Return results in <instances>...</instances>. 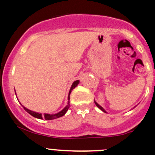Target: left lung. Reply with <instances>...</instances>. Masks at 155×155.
<instances>
[{
  "label": "left lung",
  "mask_w": 155,
  "mask_h": 155,
  "mask_svg": "<svg viewBox=\"0 0 155 155\" xmlns=\"http://www.w3.org/2000/svg\"><path fill=\"white\" fill-rule=\"evenodd\" d=\"M94 102H95V105H96V106H97V107H98V108H99V109H101V110H102V112H105V113H107V112H106V111H105V109H104V108H102V106H101V105H99V104H98V103H97V102H95V101H94ZM134 107H135V106H134Z\"/></svg>",
  "instance_id": "left-lung-1"
}]
</instances>
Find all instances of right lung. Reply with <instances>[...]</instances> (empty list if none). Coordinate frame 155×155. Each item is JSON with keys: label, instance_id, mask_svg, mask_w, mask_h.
Listing matches in <instances>:
<instances>
[{"label": "right lung", "instance_id": "1", "mask_svg": "<svg viewBox=\"0 0 155 155\" xmlns=\"http://www.w3.org/2000/svg\"><path fill=\"white\" fill-rule=\"evenodd\" d=\"M79 80H76L75 82H73V83L72 84V86H71L70 89H69V95H68L67 105H66V106L63 108V110H61L60 112H57V113H56V114L44 113L43 115H42L41 113L35 112H34V111H31V110H30V109H28V108H25V107L23 106V105L22 106L24 107V110H25L26 112H27L29 114H30V115H31L32 116L35 117V118H40V119H43V118H44V119H46V120H53V119H56V118H60V117L63 116V115L66 113V112L68 111V109H69V105H70V103H69V95H70L72 90H73V89H75V88L78 86V84H79Z\"/></svg>", "mask_w": 155, "mask_h": 155}]
</instances>
